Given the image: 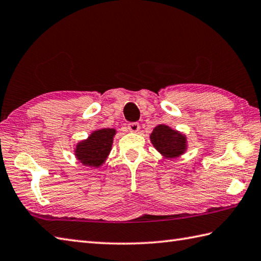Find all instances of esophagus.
I'll return each mask as SVG.
<instances>
[{"mask_svg": "<svg viewBox=\"0 0 261 261\" xmlns=\"http://www.w3.org/2000/svg\"><path fill=\"white\" fill-rule=\"evenodd\" d=\"M127 128H128L130 132H137L140 129V124L138 123H129L127 125Z\"/></svg>", "mask_w": 261, "mask_h": 261, "instance_id": "1", "label": "esophagus"}]
</instances>
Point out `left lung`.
I'll return each instance as SVG.
<instances>
[{
  "label": "left lung",
  "instance_id": "obj_1",
  "mask_svg": "<svg viewBox=\"0 0 261 261\" xmlns=\"http://www.w3.org/2000/svg\"><path fill=\"white\" fill-rule=\"evenodd\" d=\"M151 142L154 147L167 159L177 158L186 151V137L166 125H159L153 129Z\"/></svg>",
  "mask_w": 261,
  "mask_h": 261
}]
</instances>
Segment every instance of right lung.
<instances>
[{
  "instance_id": "1",
  "label": "right lung",
  "mask_w": 261,
  "mask_h": 261,
  "mask_svg": "<svg viewBox=\"0 0 261 261\" xmlns=\"http://www.w3.org/2000/svg\"><path fill=\"white\" fill-rule=\"evenodd\" d=\"M116 130L103 128L93 132L88 140L79 143L75 155L80 162L89 167H100L107 159L113 145Z\"/></svg>"
}]
</instances>
